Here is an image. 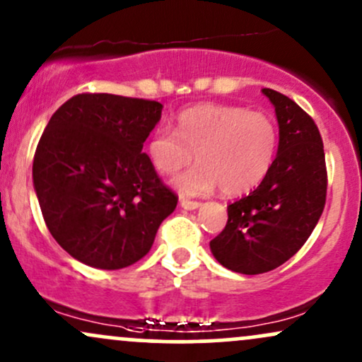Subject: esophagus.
<instances>
[{"mask_svg":"<svg viewBox=\"0 0 362 362\" xmlns=\"http://www.w3.org/2000/svg\"><path fill=\"white\" fill-rule=\"evenodd\" d=\"M182 208L184 209H197L201 206L199 201H190V199H182L180 201Z\"/></svg>","mask_w":362,"mask_h":362,"instance_id":"esophagus-1","label":"esophagus"}]
</instances>
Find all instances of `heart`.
Returning a JSON list of instances; mask_svg holds the SVG:
<instances>
[{"label":"heart","mask_w":362,"mask_h":362,"mask_svg":"<svg viewBox=\"0 0 362 362\" xmlns=\"http://www.w3.org/2000/svg\"><path fill=\"white\" fill-rule=\"evenodd\" d=\"M278 151L276 123L264 111L233 105H197L182 111L175 130L160 127L151 134L146 153L160 175H175L184 196H204L220 185L226 196L256 189L272 170Z\"/></svg>","instance_id":"1"}]
</instances>
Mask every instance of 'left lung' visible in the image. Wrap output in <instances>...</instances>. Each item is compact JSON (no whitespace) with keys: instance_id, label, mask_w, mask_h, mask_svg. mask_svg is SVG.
<instances>
[{"instance_id":"obj_1","label":"left lung","mask_w":362,"mask_h":362,"mask_svg":"<svg viewBox=\"0 0 362 362\" xmlns=\"http://www.w3.org/2000/svg\"><path fill=\"white\" fill-rule=\"evenodd\" d=\"M276 111L280 142L266 178L249 196L226 206L228 221L209 242L218 263L242 275L272 272L309 239L327 202L323 139L305 111L263 89Z\"/></svg>"}]
</instances>
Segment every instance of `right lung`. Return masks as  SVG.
I'll list each match as a JSON object with an SVG mask.
<instances>
[{
	"label": "right lung",
	"mask_w": 362,
	"mask_h": 362,
	"mask_svg": "<svg viewBox=\"0 0 362 362\" xmlns=\"http://www.w3.org/2000/svg\"><path fill=\"white\" fill-rule=\"evenodd\" d=\"M163 105L82 93L54 111L34 154L47 230L77 261L120 269L149 252L178 196L142 153Z\"/></svg>",
	"instance_id": "add662e5"
}]
</instances>
